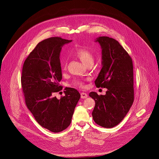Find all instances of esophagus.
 I'll use <instances>...</instances> for the list:
<instances>
[{
    "mask_svg": "<svg viewBox=\"0 0 159 159\" xmlns=\"http://www.w3.org/2000/svg\"><path fill=\"white\" fill-rule=\"evenodd\" d=\"M80 97L82 98H86L88 97V95L86 93H84V92H82L80 93Z\"/></svg>",
    "mask_w": 159,
    "mask_h": 159,
    "instance_id": "esophagus-1",
    "label": "esophagus"
}]
</instances>
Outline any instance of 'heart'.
Instances as JSON below:
<instances>
[{
	"label": "heart",
	"instance_id": "b5f03b06",
	"mask_svg": "<svg viewBox=\"0 0 159 159\" xmlns=\"http://www.w3.org/2000/svg\"><path fill=\"white\" fill-rule=\"evenodd\" d=\"M73 54L78 57L79 59L86 66H88L90 64H93L95 61V57L93 53L90 50L85 47H78L74 50ZM67 66L66 60L64 59L61 62V66L63 70H66ZM72 84L74 86L79 87L80 88H84V83L80 79H75L72 82Z\"/></svg>",
	"mask_w": 159,
	"mask_h": 159
}]
</instances>
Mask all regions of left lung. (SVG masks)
<instances>
[{
	"mask_svg": "<svg viewBox=\"0 0 159 159\" xmlns=\"http://www.w3.org/2000/svg\"><path fill=\"white\" fill-rule=\"evenodd\" d=\"M96 42L102 48V68L95 84L107 91L105 95L89 93L95 101L92 116L99 126L111 128L124 119L134 101L133 62L117 40L100 37Z\"/></svg>",
	"mask_w": 159,
	"mask_h": 159,
	"instance_id": "8db88e82",
	"label": "left lung"
}]
</instances>
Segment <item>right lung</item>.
I'll return each mask as SVG.
<instances>
[{
	"instance_id": "1",
	"label": "right lung",
	"mask_w": 159,
	"mask_h": 159,
	"mask_svg": "<svg viewBox=\"0 0 159 159\" xmlns=\"http://www.w3.org/2000/svg\"><path fill=\"white\" fill-rule=\"evenodd\" d=\"M71 40L54 37L39 43L30 53L22 67L21 85L25 102L37 122L54 133L68 128L80 95L66 88L64 96H54L62 86L60 62L62 46Z\"/></svg>"
}]
</instances>
